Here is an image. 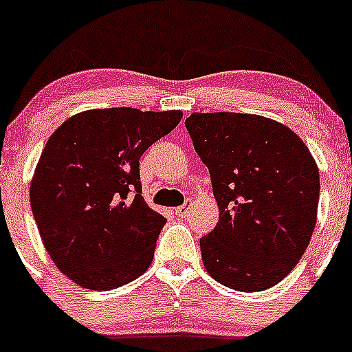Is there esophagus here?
Segmentation results:
<instances>
[{
  "instance_id": "obj_1",
  "label": "esophagus",
  "mask_w": 352,
  "mask_h": 352,
  "mask_svg": "<svg viewBox=\"0 0 352 352\" xmlns=\"http://www.w3.org/2000/svg\"><path fill=\"white\" fill-rule=\"evenodd\" d=\"M190 208H191V201H186L183 206L175 208V214L179 218H184L188 213H190Z\"/></svg>"
}]
</instances>
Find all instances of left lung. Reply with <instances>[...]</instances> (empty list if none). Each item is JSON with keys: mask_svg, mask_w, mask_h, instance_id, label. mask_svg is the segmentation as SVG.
I'll return each instance as SVG.
<instances>
[{"mask_svg": "<svg viewBox=\"0 0 352 352\" xmlns=\"http://www.w3.org/2000/svg\"><path fill=\"white\" fill-rule=\"evenodd\" d=\"M186 129L211 176L220 220L199 240L217 282L241 292L274 287L292 272L314 233L319 169L307 146L255 114H191Z\"/></svg>", "mask_w": 352, "mask_h": 352, "instance_id": "left-lung-1", "label": "left lung"}]
</instances>
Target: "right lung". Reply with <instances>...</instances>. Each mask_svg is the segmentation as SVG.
<instances>
[{
    "mask_svg": "<svg viewBox=\"0 0 352 352\" xmlns=\"http://www.w3.org/2000/svg\"><path fill=\"white\" fill-rule=\"evenodd\" d=\"M181 117L94 109L72 116L48 139L30 203L45 248L70 280L111 290L149 268L166 218L141 196L139 160Z\"/></svg>",
    "mask_w": 352,
    "mask_h": 352,
    "instance_id": "obj_1",
    "label": "right lung"
}]
</instances>
